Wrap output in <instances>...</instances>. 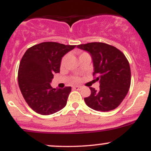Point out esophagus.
<instances>
[{
    "mask_svg": "<svg viewBox=\"0 0 151 151\" xmlns=\"http://www.w3.org/2000/svg\"><path fill=\"white\" fill-rule=\"evenodd\" d=\"M81 88H82V87L78 86V85H76V86L73 87V89H74V90H81Z\"/></svg>",
    "mask_w": 151,
    "mask_h": 151,
    "instance_id": "esophagus-1",
    "label": "esophagus"
}]
</instances>
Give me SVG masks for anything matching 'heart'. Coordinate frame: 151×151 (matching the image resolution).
Wrapping results in <instances>:
<instances>
[{"instance_id":"b5f03b06","label":"heart","mask_w":151,"mask_h":151,"mask_svg":"<svg viewBox=\"0 0 151 151\" xmlns=\"http://www.w3.org/2000/svg\"><path fill=\"white\" fill-rule=\"evenodd\" d=\"M85 54H88V53H82V54H81V55H80V56H82V55H85ZM67 57H68V55H65V56L63 57V58H62V60H61V65H63V64H64L65 62H66V59H67ZM74 81H77V80H79V78H78V77H74Z\"/></svg>"}]
</instances>
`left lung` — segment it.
I'll use <instances>...</instances> for the list:
<instances>
[{"mask_svg":"<svg viewBox=\"0 0 151 151\" xmlns=\"http://www.w3.org/2000/svg\"><path fill=\"white\" fill-rule=\"evenodd\" d=\"M88 51L93 59L96 80L100 90L90 88L91 94L85 98L88 107L98 111H109L118 107L129 91L131 83L129 63L121 50L104 42L77 45Z\"/></svg>","mask_w":151,"mask_h":151,"instance_id":"left-lung-1","label":"left lung"}]
</instances>
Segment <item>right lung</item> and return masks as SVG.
Instances as JSON below:
<instances>
[{
    "mask_svg": "<svg viewBox=\"0 0 151 151\" xmlns=\"http://www.w3.org/2000/svg\"><path fill=\"white\" fill-rule=\"evenodd\" d=\"M76 45L44 42L27 50L19 63L18 82L29 106L42 115H50L66 106L71 87L53 88L50 82L60 72L62 57Z\"/></svg>",
    "mask_w": 151,
    "mask_h": 151,
    "instance_id": "obj_1",
    "label": "right lung"
}]
</instances>
